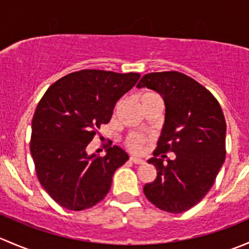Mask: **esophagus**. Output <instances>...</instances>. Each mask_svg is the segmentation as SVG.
I'll return each mask as SVG.
<instances>
[{"label":"esophagus","instance_id":"34e87169","mask_svg":"<svg viewBox=\"0 0 249 249\" xmlns=\"http://www.w3.org/2000/svg\"><path fill=\"white\" fill-rule=\"evenodd\" d=\"M130 160H131L132 162H134V164H136V165H142V164H144V160L143 159H141V158H136V157H131L130 158Z\"/></svg>","mask_w":249,"mask_h":249}]
</instances>
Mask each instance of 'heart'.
I'll list each match as a JSON object with an SVG mask.
<instances>
[{"instance_id":"obj_1","label":"heart","mask_w":249,"mask_h":249,"mask_svg":"<svg viewBox=\"0 0 249 249\" xmlns=\"http://www.w3.org/2000/svg\"><path fill=\"white\" fill-rule=\"evenodd\" d=\"M154 95L157 94H154V92H144V94L141 95V102H142L144 99H147V97L154 96ZM145 141L147 140H145V137H143L142 135L131 134L129 137H127L126 144L127 147H129L131 150H134V152H140V150H142Z\"/></svg>"}]
</instances>
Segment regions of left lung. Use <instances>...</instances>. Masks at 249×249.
<instances>
[{"instance_id": "8db88e82", "label": "left lung", "mask_w": 249, "mask_h": 249, "mask_svg": "<svg viewBox=\"0 0 249 249\" xmlns=\"http://www.w3.org/2000/svg\"><path fill=\"white\" fill-rule=\"evenodd\" d=\"M165 102V124L154 157L148 160L157 178L143 188L145 197L160 210L182 213L203 199L225 160L227 123L214 96L180 72H154L141 78ZM172 151L175 160L158 158Z\"/></svg>"}]
</instances>
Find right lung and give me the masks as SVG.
Listing matches in <instances>:
<instances>
[{
	"label": "right lung",
	"instance_id": "obj_1",
	"mask_svg": "<svg viewBox=\"0 0 249 249\" xmlns=\"http://www.w3.org/2000/svg\"><path fill=\"white\" fill-rule=\"evenodd\" d=\"M140 77L82 70L50 85L37 105L30 150L39 183L61 207L82 211L96 205L109 192L115 170L129 160L118 145L105 157L89 155L87 147Z\"/></svg>",
	"mask_w": 249,
	"mask_h": 249
}]
</instances>
